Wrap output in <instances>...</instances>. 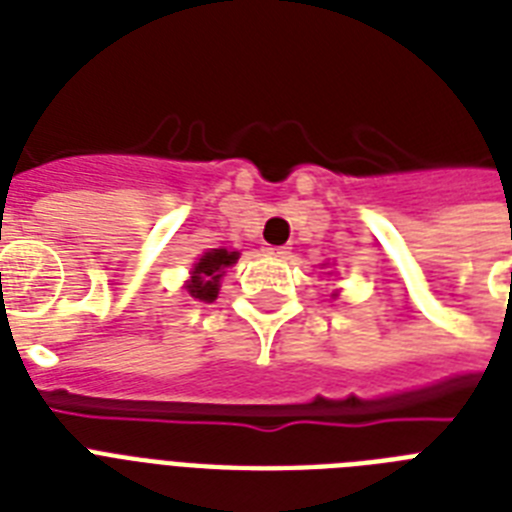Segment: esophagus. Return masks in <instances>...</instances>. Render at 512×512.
<instances>
[{
	"mask_svg": "<svg viewBox=\"0 0 512 512\" xmlns=\"http://www.w3.org/2000/svg\"><path fill=\"white\" fill-rule=\"evenodd\" d=\"M271 257H279V260H284V257H289V247H268L265 249Z\"/></svg>",
	"mask_w": 512,
	"mask_h": 512,
	"instance_id": "1",
	"label": "esophagus"
}]
</instances>
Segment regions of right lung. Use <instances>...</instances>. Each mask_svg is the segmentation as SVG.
I'll return each instance as SVG.
<instances>
[{"label": "right lung", "instance_id": "1", "mask_svg": "<svg viewBox=\"0 0 512 512\" xmlns=\"http://www.w3.org/2000/svg\"><path fill=\"white\" fill-rule=\"evenodd\" d=\"M236 260H239V252H228V249H212V252H207L196 263V268H193L191 284H188L191 297L212 303L217 297V287H220L225 268L236 263Z\"/></svg>", "mask_w": 512, "mask_h": 512}]
</instances>
